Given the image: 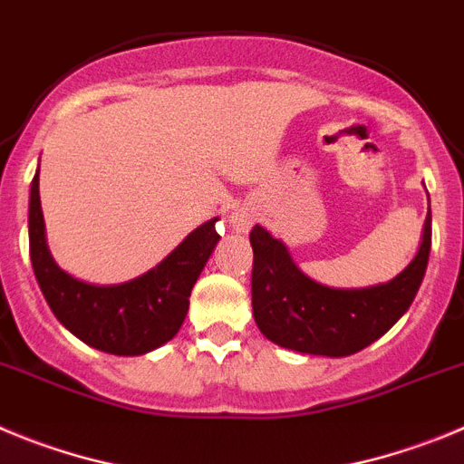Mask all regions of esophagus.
<instances>
[{"label":"esophagus","mask_w":464,"mask_h":464,"mask_svg":"<svg viewBox=\"0 0 464 464\" xmlns=\"http://www.w3.org/2000/svg\"><path fill=\"white\" fill-rule=\"evenodd\" d=\"M254 222H256V212L252 208H240V210H236L231 215V224L236 231H249V227Z\"/></svg>","instance_id":"esophagus-1"}]
</instances>
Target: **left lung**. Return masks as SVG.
Masks as SVG:
<instances>
[{"label":"left lung","instance_id":"8db88e82","mask_svg":"<svg viewBox=\"0 0 464 464\" xmlns=\"http://www.w3.org/2000/svg\"><path fill=\"white\" fill-rule=\"evenodd\" d=\"M430 222L428 212L414 261L395 279L370 289H331L312 282L291 261L282 242L256 224L249 233L252 310L263 335L284 349L331 358L372 344L414 303L428 268Z\"/></svg>","mask_w":464,"mask_h":464}]
</instances>
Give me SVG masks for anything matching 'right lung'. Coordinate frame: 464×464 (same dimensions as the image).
<instances>
[{
  "label": "right lung",
  "instance_id": "1",
  "mask_svg": "<svg viewBox=\"0 0 464 464\" xmlns=\"http://www.w3.org/2000/svg\"><path fill=\"white\" fill-rule=\"evenodd\" d=\"M210 219L143 277L118 286H94L60 270L45 245L39 178L29 196V256L50 310L85 344L115 356H140L173 340L189 310V295L215 249Z\"/></svg>",
  "mask_w": 464,
  "mask_h": 464
}]
</instances>
